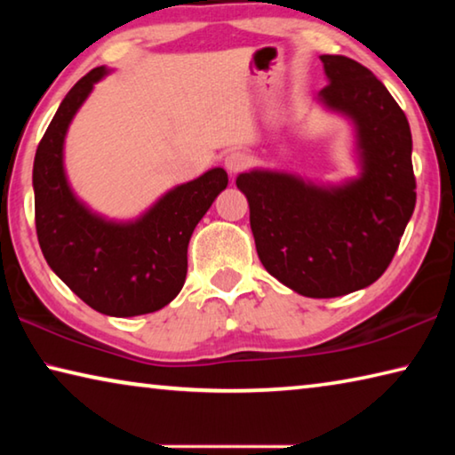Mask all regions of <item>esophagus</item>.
I'll list each match as a JSON object with an SVG mask.
<instances>
[{"instance_id": "34e87169", "label": "esophagus", "mask_w": 455, "mask_h": 455, "mask_svg": "<svg viewBox=\"0 0 455 455\" xmlns=\"http://www.w3.org/2000/svg\"><path fill=\"white\" fill-rule=\"evenodd\" d=\"M249 166V156H246L244 152H230L227 154L225 158V168L230 172V174H238L241 171H244V168Z\"/></svg>"}]
</instances>
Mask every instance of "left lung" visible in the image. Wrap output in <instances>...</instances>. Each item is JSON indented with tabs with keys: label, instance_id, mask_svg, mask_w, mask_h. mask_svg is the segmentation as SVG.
<instances>
[{
	"label": "left lung",
	"instance_id": "obj_1",
	"mask_svg": "<svg viewBox=\"0 0 455 455\" xmlns=\"http://www.w3.org/2000/svg\"><path fill=\"white\" fill-rule=\"evenodd\" d=\"M329 84L317 100L351 120L359 176L341 184L281 171L236 176L249 200L263 267L303 297L365 289L394 259L415 209L411 130L387 88L359 61L321 56Z\"/></svg>",
	"mask_w": 455,
	"mask_h": 455
}]
</instances>
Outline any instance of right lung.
<instances>
[{"label": "right lung", "instance_id": "right-lung-1", "mask_svg": "<svg viewBox=\"0 0 455 455\" xmlns=\"http://www.w3.org/2000/svg\"><path fill=\"white\" fill-rule=\"evenodd\" d=\"M108 68H94L61 100L36 150V230L42 252L84 303L110 317L163 309L179 295L188 268L192 230L228 176L211 168L179 184L134 220H110L74 195L64 168V140L76 112Z\"/></svg>", "mask_w": 455, "mask_h": 455}]
</instances>
